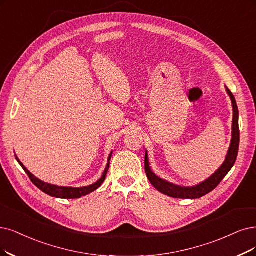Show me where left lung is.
I'll list each match as a JSON object with an SVG mask.
<instances>
[{
    "label": "left lung",
    "instance_id": "1",
    "mask_svg": "<svg viewBox=\"0 0 256 256\" xmlns=\"http://www.w3.org/2000/svg\"><path fill=\"white\" fill-rule=\"evenodd\" d=\"M226 92H228L229 96L232 101L233 106V123H232V140L231 146L229 148L228 155L224 160V164L220 168L214 175H212L209 179H206V182H202L196 186L192 188H184L175 186L171 182H168L164 179L159 178L156 176L148 166V154L146 152V158H144V170L146 176L148 178L150 182L152 184L159 192H162L164 195L171 196L174 198H184V200H195V198H200L208 193L213 191L214 188L220 184V182L226 177V175L229 173L232 166H234L236 158H238V146H240V128H238V104H236L235 98L231 90L226 88Z\"/></svg>",
    "mask_w": 256,
    "mask_h": 256
}]
</instances>
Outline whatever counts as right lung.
<instances>
[{
    "mask_svg": "<svg viewBox=\"0 0 256 256\" xmlns=\"http://www.w3.org/2000/svg\"><path fill=\"white\" fill-rule=\"evenodd\" d=\"M110 156H112V154L110 155L108 162L110 160ZM16 160H18V162L20 164V166L23 168V170L26 172L28 177H30L32 182L36 188H39L42 192H44L45 194L50 195L52 197L65 198V200H74V198H80L81 196H85V195H88V194L94 192V190H97V188L103 184L104 179H106V176L108 174V168H110V162H108L106 170H104V173H103L102 177L99 179V180L96 184H90L88 186H83V188H68V186H56L48 184H45V182H41L40 179H38L36 177H34L30 172H28V170L22 164L20 160H18V158H16Z\"/></svg>",
    "mask_w": 256,
    "mask_h": 256,
    "instance_id": "obj_1",
    "label": "right lung"
}]
</instances>
